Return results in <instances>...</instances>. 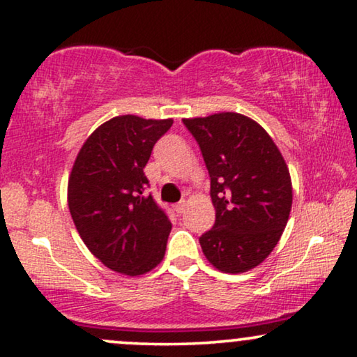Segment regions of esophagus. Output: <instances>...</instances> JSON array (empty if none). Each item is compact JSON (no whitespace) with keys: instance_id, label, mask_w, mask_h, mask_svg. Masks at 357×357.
<instances>
[{"instance_id":"34e87169","label":"esophagus","mask_w":357,"mask_h":357,"mask_svg":"<svg viewBox=\"0 0 357 357\" xmlns=\"http://www.w3.org/2000/svg\"><path fill=\"white\" fill-rule=\"evenodd\" d=\"M185 209H187V202H180V203L175 204V211H177L178 214L185 213Z\"/></svg>"}]
</instances>
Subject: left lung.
I'll return each instance as SVG.
<instances>
[{
  "label": "left lung",
  "instance_id": "1",
  "mask_svg": "<svg viewBox=\"0 0 357 357\" xmlns=\"http://www.w3.org/2000/svg\"><path fill=\"white\" fill-rule=\"evenodd\" d=\"M211 177L216 222L199 237L206 260L237 275L265 261L292 206L289 169L275 141L250 116L219 112L183 119Z\"/></svg>",
  "mask_w": 357,
  "mask_h": 357
}]
</instances>
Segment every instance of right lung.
Returning a JSON list of instances; mask_svg holds the SVG:
<instances>
[{
    "label": "right lung",
    "mask_w": 357,
    "mask_h": 357,
    "mask_svg": "<svg viewBox=\"0 0 357 357\" xmlns=\"http://www.w3.org/2000/svg\"><path fill=\"white\" fill-rule=\"evenodd\" d=\"M172 119L119 115L92 131L70 178L68 206L82 242L112 271L146 275L162 261L172 229L151 195L144 167Z\"/></svg>",
    "instance_id": "add662e5"
}]
</instances>
